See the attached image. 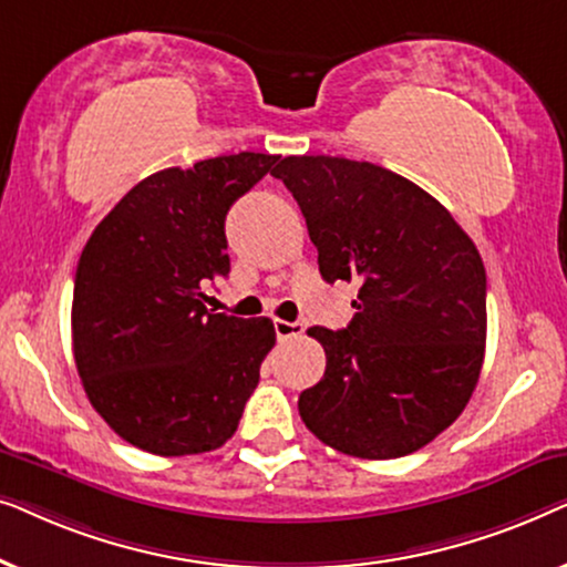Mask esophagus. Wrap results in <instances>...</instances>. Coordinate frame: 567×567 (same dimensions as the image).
I'll return each instance as SVG.
<instances>
[{
    "mask_svg": "<svg viewBox=\"0 0 567 567\" xmlns=\"http://www.w3.org/2000/svg\"><path fill=\"white\" fill-rule=\"evenodd\" d=\"M274 328H276V338L278 340H289V338H297V336H301V332H305V322L276 320Z\"/></svg>",
    "mask_w": 567,
    "mask_h": 567,
    "instance_id": "esophagus-1",
    "label": "esophagus"
}]
</instances>
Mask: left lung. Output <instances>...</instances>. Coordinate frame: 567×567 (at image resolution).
<instances>
[{
  "label": "left lung",
  "instance_id": "8db88e82",
  "mask_svg": "<svg viewBox=\"0 0 567 567\" xmlns=\"http://www.w3.org/2000/svg\"><path fill=\"white\" fill-rule=\"evenodd\" d=\"M328 284L355 281L346 330L309 328L328 355L299 394L322 444L398 460L462 415L485 359V266L454 216L408 177L346 157H284Z\"/></svg>",
  "mask_w": 567,
  "mask_h": 567
}]
</instances>
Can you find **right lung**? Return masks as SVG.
I'll return each mask as SVG.
<instances>
[{"instance_id":"1","label":"right lung","mask_w":567,"mask_h":567,"mask_svg":"<svg viewBox=\"0 0 567 567\" xmlns=\"http://www.w3.org/2000/svg\"><path fill=\"white\" fill-rule=\"evenodd\" d=\"M276 159L239 152L159 169L84 245L72 301L76 371L100 417L144 452H214L258 386L274 322L216 315L204 289L229 276L227 212Z\"/></svg>"}]
</instances>
